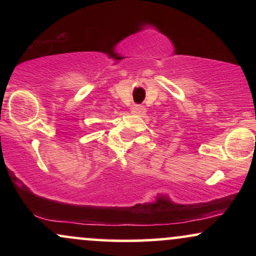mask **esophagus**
<instances>
[{
    "label": "esophagus",
    "instance_id": "34e87169",
    "mask_svg": "<svg viewBox=\"0 0 256 256\" xmlns=\"http://www.w3.org/2000/svg\"><path fill=\"white\" fill-rule=\"evenodd\" d=\"M146 107L144 106H140V104H136L132 107V113L134 114H137V116H144L146 114Z\"/></svg>",
    "mask_w": 256,
    "mask_h": 256
}]
</instances>
